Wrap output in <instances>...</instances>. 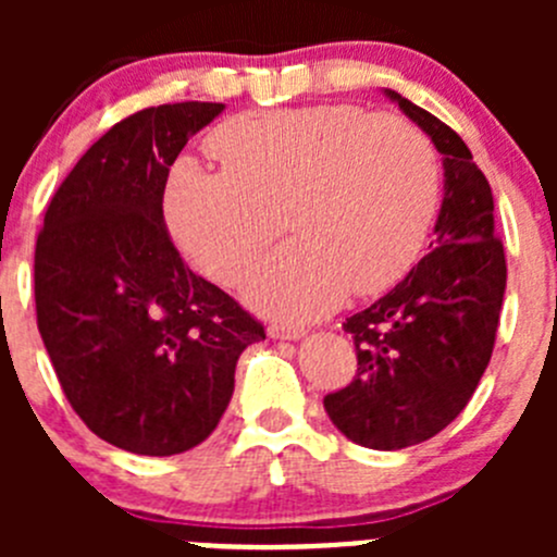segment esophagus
<instances>
[{
    "mask_svg": "<svg viewBox=\"0 0 557 557\" xmlns=\"http://www.w3.org/2000/svg\"><path fill=\"white\" fill-rule=\"evenodd\" d=\"M267 331L272 339H301V336L307 334L301 325H288V323H272Z\"/></svg>",
    "mask_w": 557,
    "mask_h": 557,
    "instance_id": "obj_1",
    "label": "esophagus"
}]
</instances>
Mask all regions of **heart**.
<instances>
[{"instance_id": "heart-1", "label": "heart", "mask_w": 557, "mask_h": 557, "mask_svg": "<svg viewBox=\"0 0 557 557\" xmlns=\"http://www.w3.org/2000/svg\"><path fill=\"white\" fill-rule=\"evenodd\" d=\"M223 166L177 161L166 188L172 232L210 280L247 283L261 312L310 320L347 290L380 294L409 272L440 207L431 139L398 115L358 104L250 112L212 134Z\"/></svg>"}]
</instances>
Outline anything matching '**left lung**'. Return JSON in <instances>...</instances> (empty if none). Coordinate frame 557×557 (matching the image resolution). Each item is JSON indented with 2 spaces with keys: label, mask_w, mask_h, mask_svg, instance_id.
I'll return each instance as SVG.
<instances>
[{
  "label": "left lung",
  "mask_w": 557,
  "mask_h": 557,
  "mask_svg": "<svg viewBox=\"0 0 557 557\" xmlns=\"http://www.w3.org/2000/svg\"><path fill=\"white\" fill-rule=\"evenodd\" d=\"M385 94L445 156V199L434 250L342 325L352 334L358 372L323 407L356 445L401 450L447 429L474 396L496 345L507 258L493 226L491 185L463 139L401 94Z\"/></svg>",
  "instance_id": "left-lung-1"
}]
</instances>
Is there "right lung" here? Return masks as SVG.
Instances as JSON below:
<instances>
[{
    "instance_id": "1",
    "label": "right lung",
    "mask_w": 557,
    "mask_h": 557,
    "mask_svg": "<svg viewBox=\"0 0 557 557\" xmlns=\"http://www.w3.org/2000/svg\"><path fill=\"white\" fill-rule=\"evenodd\" d=\"M218 102L145 107L86 150L45 210L37 329L83 423L137 455H177L215 431L234 369L263 325L194 274L164 223L170 166Z\"/></svg>"
}]
</instances>
